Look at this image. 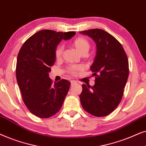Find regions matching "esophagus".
Returning <instances> with one entry per match:
<instances>
[{
    "mask_svg": "<svg viewBox=\"0 0 146 146\" xmlns=\"http://www.w3.org/2000/svg\"><path fill=\"white\" fill-rule=\"evenodd\" d=\"M77 82L76 81L73 80V81H71V85H75V84H77Z\"/></svg>",
    "mask_w": 146,
    "mask_h": 146,
    "instance_id": "esophagus-1",
    "label": "esophagus"
}]
</instances>
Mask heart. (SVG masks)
<instances>
[{"label":"heart","mask_w":146,"mask_h":146,"mask_svg":"<svg viewBox=\"0 0 146 146\" xmlns=\"http://www.w3.org/2000/svg\"><path fill=\"white\" fill-rule=\"evenodd\" d=\"M72 44L75 48V49L82 55H86L88 53L89 48H90V42H89V40L85 37H83V36H79V37L75 38ZM62 53H63V46L59 44L55 48V57L57 59H59L61 57ZM82 69L83 67L81 65H72L68 67L67 71L71 75H75Z\"/></svg>","instance_id":"obj_1"}]
</instances>
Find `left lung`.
I'll list each match as a JSON object with an SVG mask.
<instances>
[{"label":"left lung","mask_w":146,"mask_h":146,"mask_svg":"<svg viewBox=\"0 0 146 146\" xmlns=\"http://www.w3.org/2000/svg\"><path fill=\"white\" fill-rule=\"evenodd\" d=\"M96 43L97 51L90 69L96 76L95 85H82L79 96L83 108L91 115L104 117L121 102L129 75L127 55L121 43L100 29L81 31Z\"/></svg>","instance_id":"obj_1"}]
</instances>
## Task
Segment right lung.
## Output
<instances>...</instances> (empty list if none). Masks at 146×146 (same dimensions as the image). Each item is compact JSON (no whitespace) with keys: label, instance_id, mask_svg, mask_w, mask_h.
Masks as SVG:
<instances>
[{"label":"right lung","instance_id":"1","mask_svg":"<svg viewBox=\"0 0 146 146\" xmlns=\"http://www.w3.org/2000/svg\"><path fill=\"white\" fill-rule=\"evenodd\" d=\"M75 32L41 30L29 37L19 50L16 76L23 100L28 110L40 118H48L61 108L71 83L62 79L53 83L48 77L55 63V50L62 39Z\"/></svg>","mask_w":146,"mask_h":146}]
</instances>
